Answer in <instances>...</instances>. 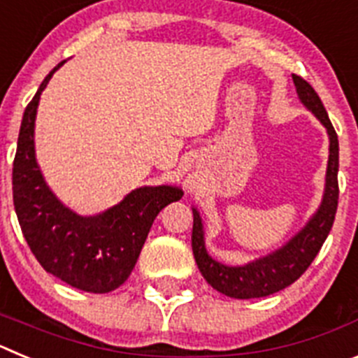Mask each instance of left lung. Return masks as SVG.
Returning a JSON list of instances; mask_svg holds the SVG:
<instances>
[{
  "label": "left lung",
  "mask_w": 358,
  "mask_h": 358,
  "mask_svg": "<svg viewBox=\"0 0 358 358\" xmlns=\"http://www.w3.org/2000/svg\"><path fill=\"white\" fill-rule=\"evenodd\" d=\"M292 80L301 103L322 123V127L327 129L328 140H330L324 194H322L321 204L315 213L308 218V222L276 251L256 258L245 265H226L208 255L201 213L197 208H192L194 211L192 249H194L199 271L215 290L224 296L235 297V299L265 297L292 285L314 262L331 226H334L337 201H339V182H337L339 140H337L334 125L328 118L327 109L322 106L321 98L315 93L314 87L297 75H292Z\"/></svg>",
  "instance_id": "8db88e82"
}]
</instances>
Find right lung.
Returning a JSON list of instances; mask_svg holds the SVG:
<instances>
[{
	"label": "right lung",
	"mask_w": 358,
	"mask_h": 358,
	"mask_svg": "<svg viewBox=\"0 0 358 358\" xmlns=\"http://www.w3.org/2000/svg\"><path fill=\"white\" fill-rule=\"evenodd\" d=\"M57 64L24 109L12 186L19 226L46 273L84 292L106 294L131 276L154 218L182 197L179 186H141L102 213L82 217L64 206L46 185L36 159V116L41 93Z\"/></svg>",
	"instance_id": "right-lung-1"
}]
</instances>
